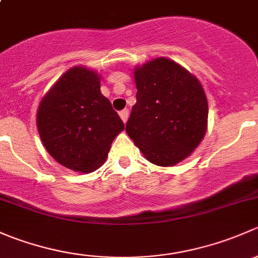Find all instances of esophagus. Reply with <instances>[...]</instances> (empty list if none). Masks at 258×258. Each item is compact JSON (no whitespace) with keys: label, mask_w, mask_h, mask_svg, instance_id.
Wrapping results in <instances>:
<instances>
[{"label":"esophagus","mask_w":258,"mask_h":258,"mask_svg":"<svg viewBox=\"0 0 258 258\" xmlns=\"http://www.w3.org/2000/svg\"><path fill=\"white\" fill-rule=\"evenodd\" d=\"M119 117L122 118V121L126 122L127 118H128V110H127V108H124V110L119 111Z\"/></svg>","instance_id":"34e87169"}]
</instances>
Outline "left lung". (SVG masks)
Segmentation results:
<instances>
[{
	"label": "left lung",
	"mask_w": 258,
	"mask_h": 258,
	"mask_svg": "<svg viewBox=\"0 0 258 258\" xmlns=\"http://www.w3.org/2000/svg\"><path fill=\"white\" fill-rule=\"evenodd\" d=\"M136 105L126 132L150 162L173 166L204 139L209 105L200 81L168 58L135 70Z\"/></svg>",
	"instance_id": "obj_1"
}]
</instances>
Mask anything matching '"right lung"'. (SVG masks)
<instances>
[{
    "mask_svg": "<svg viewBox=\"0 0 258 258\" xmlns=\"http://www.w3.org/2000/svg\"><path fill=\"white\" fill-rule=\"evenodd\" d=\"M95 71L74 67L61 76L37 111V128L47 152L76 172L105 162L114 137L124 128Z\"/></svg>",
    "mask_w": 258,
    "mask_h": 258,
    "instance_id": "obj_1",
    "label": "right lung"
}]
</instances>
